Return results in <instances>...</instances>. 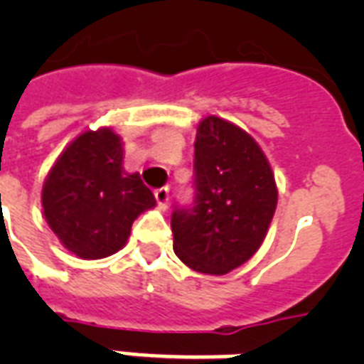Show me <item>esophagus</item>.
Masks as SVG:
<instances>
[{
  "label": "esophagus",
  "mask_w": 364,
  "mask_h": 364,
  "mask_svg": "<svg viewBox=\"0 0 364 364\" xmlns=\"http://www.w3.org/2000/svg\"><path fill=\"white\" fill-rule=\"evenodd\" d=\"M154 198H156L159 208L166 210V208H168V202H170V188L168 187L156 188V191H154Z\"/></svg>",
  "instance_id": "34e87169"
}]
</instances>
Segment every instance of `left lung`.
I'll use <instances>...</instances> for the list:
<instances>
[{"label":"left lung","instance_id":"obj_1","mask_svg":"<svg viewBox=\"0 0 364 364\" xmlns=\"http://www.w3.org/2000/svg\"><path fill=\"white\" fill-rule=\"evenodd\" d=\"M193 208L171 213L173 251L200 274L225 276L264 242L276 213L270 162L247 132L210 115L196 126Z\"/></svg>","mask_w":364,"mask_h":364}]
</instances>
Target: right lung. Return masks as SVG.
Listing matches in <instances>:
<instances>
[{
    "mask_svg": "<svg viewBox=\"0 0 364 364\" xmlns=\"http://www.w3.org/2000/svg\"><path fill=\"white\" fill-rule=\"evenodd\" d=\"M124 143L113 128L79 134L45 177L43 215L68 251L85 260L124 247L132 223L156 205L139 173L122 168Z\"/></svg>",
    "mask_w": 364,
    "mask_h": 364,
    "instance_id": "right-lung-1",
    "label": "right lung"
}]
</instances>
